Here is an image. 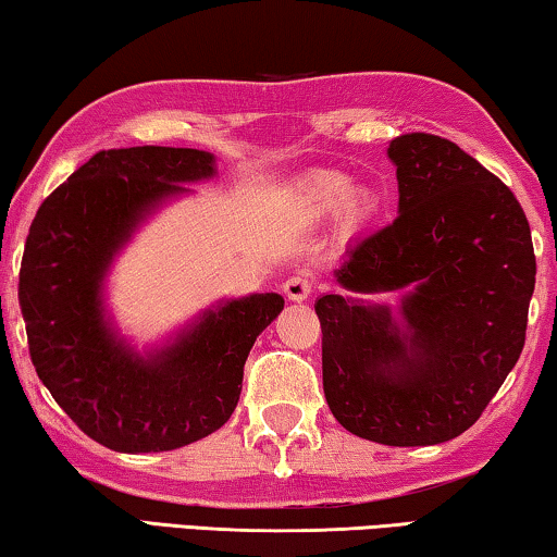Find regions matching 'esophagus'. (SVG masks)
<instances>
[{
	"label": "esophagus",
	"mask_w": 557,
	"mask_h": 557,
	"mask_svg": "<svg viewBox=\"0 0 557 557\" xmlns=\"http://www.w3.org/2000/svg\"><path fill=\"white\" fill-rule=\"evenodd\" d=\"M284 294L290 300H306L313 294V278L308 273H296V276H290L284 284Z\"/></svg>",
	"instance_id": "1"
}]
</instances>
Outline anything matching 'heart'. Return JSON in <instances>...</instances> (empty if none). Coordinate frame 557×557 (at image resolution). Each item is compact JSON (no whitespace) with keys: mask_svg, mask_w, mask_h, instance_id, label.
<instances>
[{"mask_svg":"<svg viewBox=\"0 0 557 557\" xmlns=\"http://www.w3.org/2000/svg\"><path fill=\"white\" fill-rule=\"evenodd\" d=\"M352 185L348 177L343 175H321L308 182L304 187V205L311 212H335L350 199ZM350 212L352 214H368L370 212V197L368 195H355L350 199Z\"/></svg>","mask_w":557,"mask_h":557,"instance_id":"b5f03b06","label":"heart"}]
</instances>
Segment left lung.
<instances>
[{"instance_id":"obj_1","label":"left lung","mask_w":557,"mask_h":557,"mask_svg":"<svg viewBox=\"0 0 557 557\" xmlns=\"http://www.w3.org/2000/svg\"><path fill=\"white\" fill-rule=\"evenodd\" d=\"M387 152L399 214L355 242L335 278L355 294L412 284L407 333L382 306L318 298L323 392L355 436L442 444L476 422L521 358L535 288L531 226L516 195L457 143L405 133Z\"/></svg>"}]
</instances>
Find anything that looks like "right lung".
I'll return each mask as SVG.
<instances>
[{
    "label": "right lung",
    "instance_id": "obj_1",
    "mask_svg": "<svg viewBox=\"0 0 557 557\" xmlns=\"http://www.w3.org/2000/svg\"><path fill=\"white\" fill-rule=\"evenodd\" d=\"M214 175L193 148L100 150L44 199L20 269L36 375L90 440L113 451H170L216 432L239 403L244 362L284 308L278 294L230 300L150 360L115 343L98 284L113 251L180 182Z\"/></svg>",
    "mask_w": 557,
    "mask_h": 557
}]
</instances>
